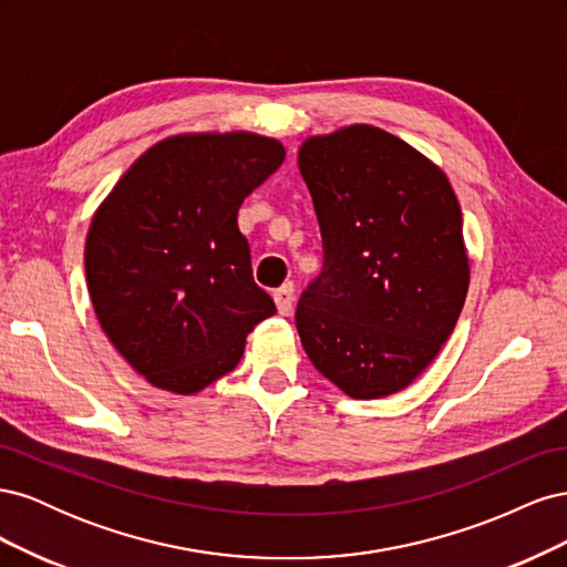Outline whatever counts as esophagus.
I'll return each mask as SVG.
<instances>
[{
	"mask_svg": "<svg viewBox=\"0 0 567 567\" xmlns=\"http://www.w3.org/2000/svg\"><path fill=\"white\" fill-rule=\"evenodd\" d=\"M274 302H277V310L281 317L293 315V302H296V286L284 284L279 290H274Z\"/></svg>",
	"mask_w": 567,
	"mask_h": 567,
	"instance_id": "obj_1",
	"label": "esophagus"
}]
</instances>
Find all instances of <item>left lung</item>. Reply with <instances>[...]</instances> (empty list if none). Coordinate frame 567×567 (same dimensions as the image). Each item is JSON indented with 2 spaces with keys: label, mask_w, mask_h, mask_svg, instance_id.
Masks as SVG:
<instances>
[{
  "label": "left lung",
  "mask_w": 567,
  "mask_h": 567,
  "mask_svg": "<svg viewBox=\"0 0 567 567\" xmlns=\"http://www.w3.org/2000/svg\"><path fill=\"white\" fill-rule=\"evenodd\" d=\"M298 167L323 241L298 302L302 348L352 400L388 398L433 362L466 302L458 198L431 158L364 123L307 136Z\"/></svg>",
  "instance_id": "1"
}]
</instances>
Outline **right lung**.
I'll use <instances>...</instances> for the list:
<instances>
[{"instance_id":"obj_1","label":"right lung","mask_w":567,"mask_h":567,"mask_svg":"<svg viewBox=\"0 0 567 567\" xmlns=\"http://www.w3.org/2000/svg\"><path fill=\"white\" fill-rule=\"evenodd\" d=\"M284 158L279 140L246 130L175 134L146 148L96 208L84 244L94 312L153 388L205 390L277 315L252 279L238 208Z\"/></svg>"}]
</instances>
